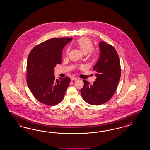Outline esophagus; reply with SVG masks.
<instances>
[{
    "instance_id": "esophagus-1",
    "label": "esophagus",
    "mask_w": 150,
    "mask_h": 150,
    "mask_svg": "<svg viewBox=\"0 0 150 150\" xmlns=\"http://www.w3.org/2000/svg\"><path fill=\"white\" fill-rule=\"evenodd\" d=\"M71 81H73V80H75V81H76V80H78V79H77V78H76V77H72V78H71Z\"/></svg>"
}]
</instances>
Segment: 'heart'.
Instances as JSON below:
<instances>
[{"label": "heart", "instance_id": "obj_1", "mask_svg": "<svg viewBox=\"0 0 150 150\" xmlns=\"http://www.w3.org/2000/svg\"><path fill=\"white\" fill-rule=\"evenodd\" d=\"M75 45L81 50L83 54H86L88 52V57L92 60H96L98 58V53L97 51L92 50L93 45L91 40L86 37H83L79 38L75 42ZM69 50H68L66 55H68Z\"/></svg>", "mask_w": 150, "mask_h": 150}]
</instances>
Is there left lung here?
<instances>
[{"mask_svg":"<svg viewBox=\"0 0 150 150\" xmlns=\"http://www.w3.org/2000/svg\"><path fill=\"white\" fill-rule=\"evenodd\" d=\"M99 47L100 59L93 67L97 79L93 85L84 80V86L80 90L83 100L94 105H102L110 100L121 76L120 60L115 48L104 42H100Z\"/></svg>","mask_w":150,"mask_h":150,"instance_id":"8db88e82","label":"left lung"}]
</instances>
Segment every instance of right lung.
<instances>
[{
    "mask_svg": "<svg viewBox=\"0 0 150 150\" xmlns=\"http://www.w3.org/2000/svg\"><path fill=\"white\" fill-rule=\"evenodd\" d=\"M72 39L51 38L34 47L28 55L26 81L33 95L41 103L52 106L63 100L70 79L55 80L54 68L62 63V50Z\"/></svg>",
    "mask_w": 150,
    "mask_h": 150,
    "instance_id": "obj_1",
    "label": "right lung"
}]
</instances>
